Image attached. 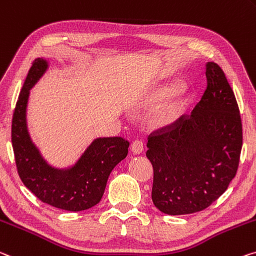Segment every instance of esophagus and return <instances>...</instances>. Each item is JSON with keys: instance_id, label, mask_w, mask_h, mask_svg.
<instances>
[{"instance_id": "esophagus-1", "label": "esophagus", "mask_w": 256, "mask_h": 256, "mask_svg": "<svg viewBox=\"0 0 256 256\" xmlns=\"http://www.w3.org/2000/svg\"><path fill=\"white\" fill-rule=\"evenodd\" d=\"M131 150L133 154H136V155H138V154H141L144 152V142L141 140H134L131 144Z\"/></svg>"}]
</instances>
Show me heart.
Returning a JSON list of instances; mask_svg holds the SVG:
<instances>
[{
	"instance_id": "obj_1",
	"label": "heart",
	"mask_w": 256,
	"mask_h": 256,
	"mask_svg": "<svg viewBox=\"0 0 256 256\" xmlns=\"http://www.w3.org/2000/svg\"><path fill=\"white\" fill-rule=\"evenodd\" d=\"M174 114H176V110H174V109H172V110H170L168 114H166V117H172Z\"/></svg>"
}]
</instances>
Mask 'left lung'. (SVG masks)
I'll return each mask as SVG.
<instances>
[{
    "label": "left lung",
    "mask_w": 256,
    "mask_h": 256,
    "mask_svg": "<svg viewBox=\"0 0 256 256\" xmlns=\"http://www.w3.org/2000/svg\"><path fill=\"white\" fill-rule=\"evenodd\" d=\"M206 88L190 115L150 133L147 157L154 168L152 198L170 216L208 208L236 176L242 126L224 72L206 64Z\"/></svg>",
    "instance_id": "1"
}]
</instances>
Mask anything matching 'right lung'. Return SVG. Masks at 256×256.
I'll list each match as a JSON object with an SVG mask.
<instances>
[{"label":"right lung","instance_id":"right-lung-1","mask_svg":"<svg viewBox=\"0 0 256 256\" xmlns=\"http://www.w3.org/2000/svg\"><path fill=\"white\" fill-rule=\"evenodd\" d=\"M48 62L35 59L12 116L11 141L20 179L40 200L56 208L80 212L98 204L112 168L128 155L130 142L122 136L99 138L70 168H54L40 156L27 131L30 90L46 70Z\"/></svg>","mask_w":256,"mask_h":256}]
</instances>
